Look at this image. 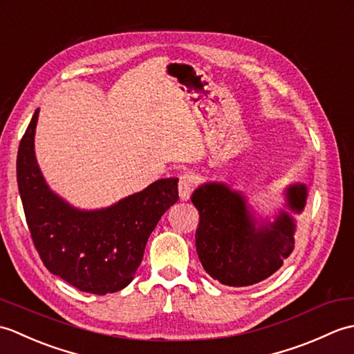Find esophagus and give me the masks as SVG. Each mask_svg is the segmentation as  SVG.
I'll list each match as a JSON object with an SVG mask.
<instances>
[{
  "mask_svg": "<svg viewBox=\"0 0 354 354\" xmlns=\"http://www.w3.org/2000/svg\"><path fill=\"white\" fill-rule=\"evenodd\" d=\"M194 185H196V179H194L192 173H184V175L179 176L178 190H179V198H181V201H187L192 196Z\"/></svg>",
  "mask_w": 354,
  "mask_h": 354,
  "instance_id": "esophagus-1",
  "label": "esophagus"
}]
</instances>
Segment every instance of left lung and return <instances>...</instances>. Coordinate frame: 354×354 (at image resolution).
<instances>
[{"label":"left lung","instance_id":"left-lung-1","mask_svg":"<svg viewBox=\"0 0 354 354\" xmlns=\"http://www.w3.org/2000/svg\"><path fill=\"white\" fill-rule=\"evenodd\" d=\"M304 184L286 189V207L301 213ZM199 212L196 251L205 272L225 286L243 288L266 280L283 266L295 246V219L281 209L274 222L257 221L240 192L223 183H207L192 194Z\"/></svg>","mask_w":354,"mask_h":354}]
</instances>
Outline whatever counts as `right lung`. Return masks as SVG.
Here are the masks:
<instances>
[{
  "mask_svg": "<svg viewBox=\"0 0 354 354\" xmlns=\"http://www.w3.org/2000/svg\"><path fill=\"white\" fill-rule=\"evenodd\" d=\"M35 111L19 142L17 178L37 254L51 274L82 292L106 295L133 280L150 232L176 204L178 179H158L145 190L100 209H79L50 190L35 156Z\"/></svg>",
  "mask_w": 354,
  "mask_h": 354,
  "instance_id": "1",
  "label": "right lung"
}]
</instances>
